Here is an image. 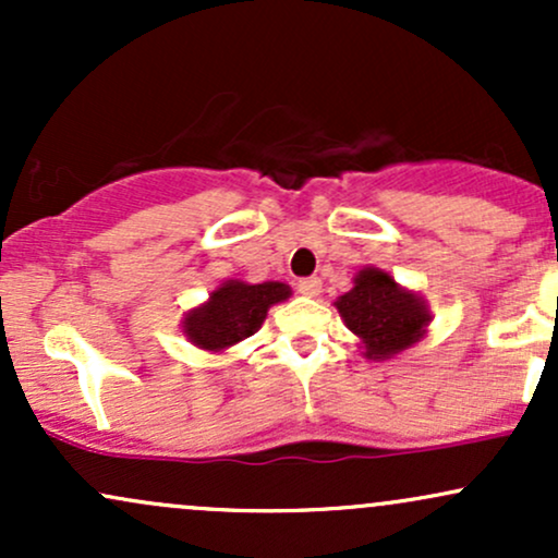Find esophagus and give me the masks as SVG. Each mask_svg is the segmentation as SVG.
I'll return each instance as SVG.
<instances>
[{"mask_svg":"<svg viewBox=\"0 0 558 558\" xmlns=\"http://www.w3.org/2000/svg\"><path fill=\"white\" fill-rule=\"evenodd\" d=\"M296 291L304 293V296H319V291H323V280H319V278H301L296 283Z\"/></svg>","mask_w":558,"mask_h":558,"instance_id":"obj_1","label":"esophagus"}]
</instances>
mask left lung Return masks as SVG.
Masks as SVG:
<instances>
[{"label":"left lung","instance_id":"1","mask_svg":"<svg viewBox=\"0 0 558 558\" xmlns=\"http://www.w3.org/2000/svg\"><path fill=\"white\" fill-rule=\"evenodd\" d=\"M345 328L362 341L367 360H390L425 336L430 312L414 291L396 283L386 270L364 267L354 288L336 301Z\"/></svg>","mask_w":558,"mask_h":558}]
</instances>
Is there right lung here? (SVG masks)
<instances>
[{
    "label": "right lung",
    "instance_id": "right-lung-1",
    "mask_svg": "<svg viewBox=\"0 0 558 558\" xmlns=\"http://www.w3.org/2000/svg\"><path fill=\"white\" fill-rule=\"evenodd\" d=\"M291 296V288L278 280L267 283H243L226 280L217 291L209 293L196 310L185 312L183 332L191 343L204 351H226L243 338L254 336L265 323L267 310Z\"/></svg>",
    "mask_w": 558,
    "mask_h": 558
}]
</instances>
